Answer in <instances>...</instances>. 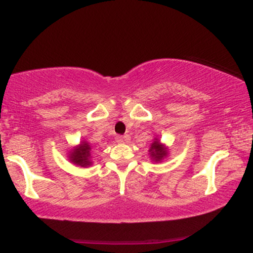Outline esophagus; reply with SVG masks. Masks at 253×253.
Masks as SVG:
<instances>
[{
	"label": "esophagus",
	"mask_w": 253,
	"mask_h": 253,
	"mask_svg": "<svg viewBox=\"0 0 253 253\" xmlns=\"http://www.w3.org/2000/svg\"><path fill=\"white\" fill-rule=\"evenodd\" d=\"M126 140H127V136H116L117 143L122 144V143H126Z\"/></svg>",
	"instance_id": "obj_1"
}]
</instances>
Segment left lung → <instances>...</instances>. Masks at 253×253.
Returning a JSON list of instances; mask_svg holds the SVG:
<instances>
[{"instance_id": "8db88e82", "label": "left lung", "mask_w": 253, "mask_h": 253, "mask_svg": "<svg viewBox=\"0 0 253 253\" xmlns=\"http://www.w3.org/2000/svg\"><path fill=\"white\" fill-rule=\"evenodd\" d=\"M150 152H151V157L155 159V161H160L161 159L167 154V152H166L165 148L159 144L158 140H155L154 143L151 145Z\"/></svg>"}]
</instances>
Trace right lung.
<instances>
[{
    "mask_svg": "<svg viewBox=\"0 0 253 253\" xmlns=\"http://www.w3.org/2000/svg\"><path fill=\"white\" fill-rule=\"evenodd\" d=\"M89 151H91V147L87 143H83L81 146L76 148L72 152V154L70 155V160L74 162L76 165L82 166V167H85V166H89L91 162H89L88 158H89Z\"/></svg>",
    "mask_w": 253,
    "mask_h": 253,
    "instance_id": "1",
    "label": "right lung"
}]
</instances>
